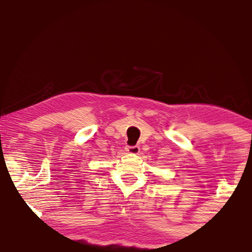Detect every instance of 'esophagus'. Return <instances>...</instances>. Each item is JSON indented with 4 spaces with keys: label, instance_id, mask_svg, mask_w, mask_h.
Returning a JSON list of instances; mask_svg holds the SVG:
<instances>
[{
    "label": "esophagus",
    "instance_id": "1",
    "mask_svg": "<svg viewBox=\"0 0 252 252\" xmlns=\"http://www.w3.org/2000/svg\"><path fill=\"white\" fill-rule=\"evenodd\" d=\"M126 151L127 153H132V155H138L140 152V147L138 146H133V147H126Z\"/></svg>",
    "mask_w": 252,
    "mask_h": 252
}]
</instances>
